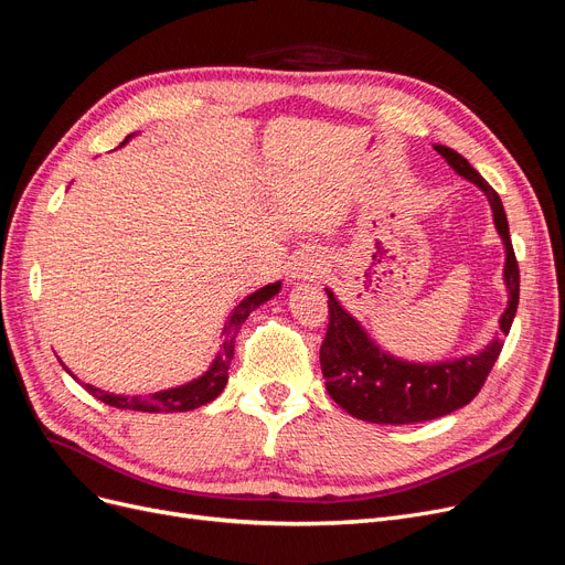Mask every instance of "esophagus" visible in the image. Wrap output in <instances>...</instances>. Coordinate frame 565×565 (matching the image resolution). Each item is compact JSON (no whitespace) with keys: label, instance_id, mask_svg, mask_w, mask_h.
<instances>
[{"label":"esophagus","instance_id":"34e87169","mask_svg":"<svg viewBox=\"0 0 565 565\" xmlns=\"http://www.w3.org/2000/svg\"><path fill=\"white\" fill-rule=\"evenodd\" d=\"M292 277L296 279H302V281H313V279H318L323 275V269H326V258H323V254L318 252V249H307V252H302L296 260H292Z\"/></svg>","mask_w":565,"mask_h":565}]
</instances>
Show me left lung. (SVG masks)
I'll return each instance as SVG.
<instances>
[{
  "mask_svg": "<svg viewBox=\"0 0 565 565\" xmlns=\"http://www.w3.org/2000/svg\"><path fill=\"white\" fill-rule=\"evenodd\" d=\"M461 178L478 184L494 212L497 231L505 244L503 279L508 307L501 316V337L476 355L420 364L406 362L381 351L355 318L343 309L332 290L328 292L330 323L321 343V370L328 395L353 418L376 425H411L448 415L469 404L484 385L503 349L514 311L520 305V265L510 242L508 218L499 193L484 182L478 170L446 145H434Z\"/></svg>",
  "mask_w": 565,
  "mask_h": 565,
  "instance_id": "left-lung-1",
  "label": "left lung"
}]
</instances>
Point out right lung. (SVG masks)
<instances>
[{"mask_svg": "<svg viewBox=\"0 0 565 565\" xmlns=\"http://www.w3.org/2000/svg\"><path fill=\"white\" fill-rule=\"evenodd\" d=\"M131 138V136H129ZM127 138V140H129ZM125 140V142H127ZM121 142V145H125ZM281 288V281H275V284H267L263 286L260 290L252 292V296L244 298L235 309L233 313L228 316V323L224 326V343H222V351H218V355L214 358L210 370L201 376L195 379L186 385H180V387H170V390H163V392H154V395H147V397H140V395H134V397H121V395H113V392H104L99 387H94L89 383H85V390L89 392L92 397L102 399L104 404L108 406H115V408H127V411H142V413H184V411H193L199 408L203 404H210L212 399H216L218 395H222V390L226 387L228 383V366H231V360H233V353H235V337L242 328V323L247 321V316L260 307L263 302H267L269 298H275L277 292ZM64 366V364H62ZM66 370V366H64ZM68 372V370H66ZM71 374V372H68ZM73 376V374H71ZM76 379V376H73Z\"/></svg>", "mask_w": 565, "mask_h": 565, "instance_id": "add662e5", "label": "right lung"}]
</instances>
